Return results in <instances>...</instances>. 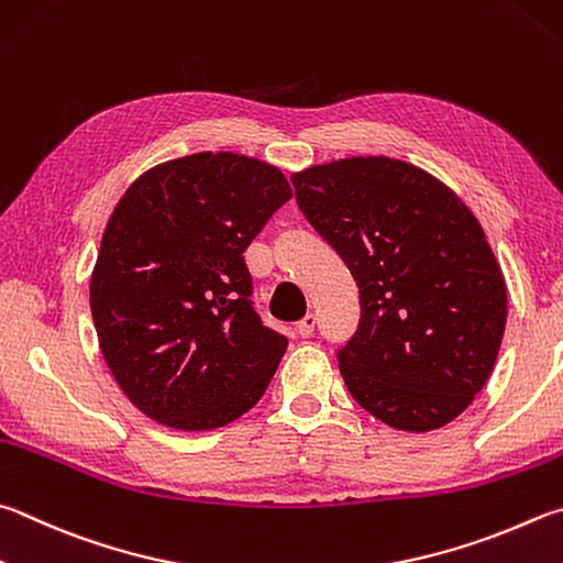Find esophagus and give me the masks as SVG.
<instances>
[{"label": "esophagus", "instance_id": "1", "mask_svg": "<svg viewBox=\"0 0 563 563\" xmlns=\"http://www.w3.org/2000/svg\"><path fill=\"white\" fill-rule=\"evenodd\" d=\"M314 324H317V317L314 314H305L302 320L298 322V334L300 336H312L314 334Z\"/></svg>", "mask_w": 563, "mask_h": 563}]
</instances>
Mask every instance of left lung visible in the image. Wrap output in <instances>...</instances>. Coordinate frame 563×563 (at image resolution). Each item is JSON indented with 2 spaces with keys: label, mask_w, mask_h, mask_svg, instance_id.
<instances>
[{
  "label": "left lung",
  "mask_w": 563,
  "mask_h": 563,
  "mask_svg": "<svg viewBox=\"0 0 563 563\" xmlns=\"http://www.w3.org/2000/svg\"><path fill=\"white\" fill-rule=\"evenodd\" d=\"M292 187L360 288V327L336 350L354 401L398 431L451 423L493 374L507 322L503 271L473 211L391 157L317 165Z\"/></svg>",
  "instance_id": "1"
}]
</instances>
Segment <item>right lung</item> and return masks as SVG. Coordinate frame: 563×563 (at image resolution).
<instances>
[{
  "label": "right lung",
  "instance_id": "1",
  "mask_svg": "<svg viewBox=\"0 0 563 563\" xmlns=\"http://www.w3.org/2000/svg\"><path fill=\"white\" fill-rule=\"evenodd\" d=\"M290 197L265 162L199 152L145 172L112 211L90 312L108 369L152 421L209 431L265 394L288 340L253 310L243 251Z\"/></svg>",
  "mask_w": 563,
  "mask_h": 563
}]
</instances>
